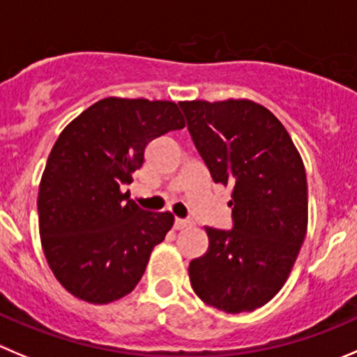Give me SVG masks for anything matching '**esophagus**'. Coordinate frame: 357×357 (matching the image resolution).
Here are the masks:
<instances>
[{
  "instance_id": "esophagus-1",
  "label": "esophagus",
  "mask_w": 357,
  "mask_h": 357,
  "mask_svg": "<svg viewBox=\"0 0 357 357\" xmlns=\"http://www.w3.org/2000/svg\"><path fill=\"white\" fill-rule=\"evenodd\" d=\"M188 226H191V222L185 219H175V224H173V227H175V229H184V227H188Z\"/></svg>"
}]
</instances>
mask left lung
I'll return each mask as SVG.
<instances>
[{"label":"left lung","mask_w":357,"mask_h":357,"mask_svg":"<svg viewBox=\"0 0 357 357\" xmlns=\"http://www.w3.org/2000/svg\"><path fill=\"white\" fill-rule=\"evenodd\" d=\"M178 105L213 182L233 188V229L205 227L208 250L189 264L191 286L217 310L252 312L282 289L307 235L303 161L282 122L263 105Z\"/></svg>","instance_id":"1"}]
</instances>
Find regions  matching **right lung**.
I'll list each match as a JSON object with an SVG mask.
<instances>
[{
  "label": "right lung",
  "instance_id": "obj_1",
  "mask_svg": "<svg viewBox=\"0 0 357 357\" xmlns=\"http://www.w3.org/2000/svg\"><path fill=\"white\" fill-rule=\"evenodd\" d=\"M184 126L173 101L105 98L59 135L40 182L38 217L47 263L68 293L105 305L140 282L173 215L145 212L121 188L154 138Z\"/></svg>",
  "mask_w": 357,
  "mask_h": 357
}]
</instances>
